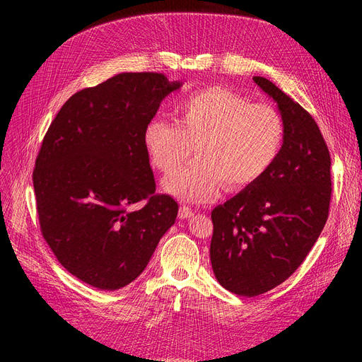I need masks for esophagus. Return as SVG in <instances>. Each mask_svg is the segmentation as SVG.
Segmentation results:
<instances>
[{
  "label": "esophagus",
  "mask_w": 362,
  "mask_h": 362,
  "mask_svg": "<svg viewBox=\"0 0 362 362\" xmlns=\"http://www.w3.org/2000/svg\"><path fill=\"white\" fill-rule=\"evenodd\" d=\"M178 216H180V218H189V217H192L193 216V210L190 206H185V205H182V206H180V213H178Z\"/></svg>",
  "instance_id": "esophagus-1"
}]
</instances>
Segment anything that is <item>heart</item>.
<instances>
[{
    "instance_id": "1",
    "label": "heart",
    "mask_w": 362,
    "mask_h": 362,
    "mask_svg": "<svg viewBox=\"0 0 362 362\" xmlns=\"http://www.w3.org/2000/svg\"><path fill=\"white\" fill-rule=\"evenodd\" d=\"M177 124L152 117L144 133L148 154L164 173L194 151L199 158L164 181L184 201L208 202L225 185L242 192L273 168L286 144V122L275 107L252 103L225 87H206L173 104Z\"/></svg>"
}]
</instances>
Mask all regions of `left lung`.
I'll return each mask as SVG.
<instances>
[{"label":"left lung","mask_w":362,"mask_h":362,"mask_svg":"<svg viewBox=\"0 0 362 362\" xmlns=\"http://www.w3.org/2000/svg\"><path fill=\"white\" fill-rule=\"evenodd\" d=\"M254 81L276 101L286 144L264 177L211 211L210 246L217 281L246 298L278 287L302 264L332 193L329 149L313 116L264 76Z\"/></svg>","instance_id":"8db88e82"}]
</instances>
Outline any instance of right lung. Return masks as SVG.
<instances>
[{"instance_id":"1","label":"right lung","mask_w":362,"mask_h":362,"mask_svg":"<svg viewBox=\"0 0 362 362\" xmlns=\"http://www.w3.org/2000/svg\"><path fill=\"white\" fill-rule=\"evenodd\" d=\"M180 86L160 72L115 75L74 93L42 140L33 170L40 233L95 288L133 282L177 218V201L156 193L144 133Z\"/></svg>"}]
</instances>
